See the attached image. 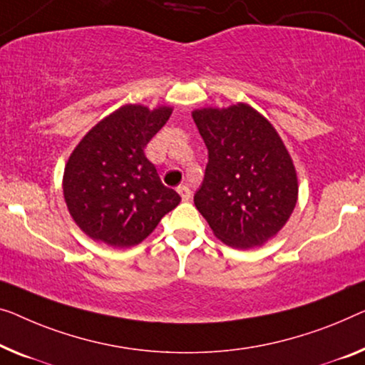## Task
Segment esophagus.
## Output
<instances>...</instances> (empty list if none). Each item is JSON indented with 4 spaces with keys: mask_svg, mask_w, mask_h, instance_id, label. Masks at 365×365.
Here are the masks:
<instances>
[{
    "mask_svg": "<svg viewBox=\"0 0 365 365\" xmlns=\"http://www.w3.org/2000/svg\"><path fill=\"white\" fill-rule=\"evenodd\" d=\"M177 192L180 193V197L183 201H188L190 198H192V190H190L187 185H180V187L177 188Z\"/></svg>",
    "mask_w": 365,
    "mask_h": 365,
    "instance_id": "obj_1",
    "label": "esophagus"
}]
</instances>
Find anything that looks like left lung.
Returning <instances> with one entry per match:
<instances>
[{
  "instance_id": "obj_1",
  "label": "left lung",
  "mask_w": 365,
  "mask_h": 365,
  "mask_svg": "<svg viewBox=\"0 0 365 365\" xmlns=\"http://www.w3.org/2000/svg\"><path fill=\"white\" fill-rule=\"evenodd\" d=\"M208 148L195 206L213 235L235 249L260 247L287 225L298 177L284 140L247 103L192 113Z\"/></svg>"
}]
</instances>
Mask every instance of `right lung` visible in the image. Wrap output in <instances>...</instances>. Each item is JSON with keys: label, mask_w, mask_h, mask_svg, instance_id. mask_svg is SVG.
I'll return each mask as SVG.
<instances>
[{"label": "right lung", "mask_w": 365, "mask_h": 365, "mask_svg": "<svg viewBox=\"0 0 365 365\" xmlns=\"http://www.w3.org/2000/svg\"><path fill=\"white\" fill-rule=\"evenodd\" d=\"M170 114L172 106L124 105L95 124L70 154L63 198L90 239L111 247L135 246L180 203V195L160 182L144 155Z\"/></svg>", "instance_id": "add662e5"}]
</instances>
